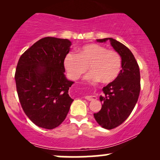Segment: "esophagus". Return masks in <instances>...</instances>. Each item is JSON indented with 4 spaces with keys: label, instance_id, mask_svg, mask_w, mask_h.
Listing matches in <instances>:
<instances>
[{
    "label": "esophagus",
    "instance_id": "34e87169",
    "mask_svg": "<svg viewBox=\"0 0 160 160\" xmlns=\"http://www.w3.org/2000/svg\"><path fill=\"white\" fill-rule=\"evenodd\" d=\"M85 98L88 101H94V100H96L97 97L95 96V95H86Z\"/></svg>",
    "mask_w": 160,
    "mask_h": 160
}]
</instances>
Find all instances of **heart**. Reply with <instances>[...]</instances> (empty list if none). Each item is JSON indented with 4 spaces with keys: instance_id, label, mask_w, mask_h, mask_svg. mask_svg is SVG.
Returning a JSON list of instances; mask_svg holds the SVG:
<instances>
[{
    "instance_id": "heart-1",
    "label": "heart",
    "mask_w": 160,
    "mask_h": 160,
    "mask_svg": "<svg viewBox=\"0 0 160 160\" xmlns=\"http://www.w3.org/2000/svg\"><path fill=\"white\" fill-rule=\"evenodd\" d=\"M64 66L69 77L77 80L88 70L85 76L87 81H98L110 83L117 79L122 67V59L118 52L108 50L106 47L95 43L83 46L78 54L68 52L65 57Z\"/></svg>"
}]
</instances>
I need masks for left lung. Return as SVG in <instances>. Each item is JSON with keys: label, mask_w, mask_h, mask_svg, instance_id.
I'll return each instance as SVG.
<instances>
[{"label": "left lung", "mask_w": 160, "mask_h": 160, "mask_svg": "<svg viewBox=\"0 0 160 160\" xmlns=\"http://www.w3.org/2000/svg\"><path fill=\"white\" fill-rule=\"evenodd\" d=\"M99 43L110 40L111 45L122 59V70L117 79L102 89L99 97L102 109L94 113L96 122L106 129L117 127L133 111L141 90L140 70L132 52L126 46L113 38L96 40Z\"/></svg>", "instance_id": "1"}]
</instances>
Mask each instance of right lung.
<instances>
[{
	"label": "right lung",
	"instance_id": "1",
	"mask_svg": "<svg viewBox=\"0 0 160 160\" xmlns=\"http://www.w3.org/2000/svg\"><path fill=\"white\" fill-rule=\"evenodd\" d=\"M71 46L68 39L47 37L28 49L18 62L15 80L20 104L39 127L59 126L74 101L68 94L74 82L66 78L64 66Z\"/></svg>",
	"mask_w": 160,
	"mask_h": 160
}]
</instances>
